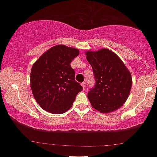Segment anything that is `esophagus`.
Instances as JSON below:
<instances>
[{"instance_id":"34e87169","label":"esophagus","mask_w":157,"mask_h":157,"mask_svg":"<svg viewBox=\"0 0 157 157\" xmlns=\"http://www.w3.org/2000/svg\"><path fill=\"white\" fill-rule=\"evenodd\" d=\"M86 85H87V82H86V81L83 82L82 83V87H83V89H84V90H85V88H86Z\"/></svg>"}]
</instances>
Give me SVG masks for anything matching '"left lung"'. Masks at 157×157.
Returning <instances> with one entry per match:
<instances>
[{
  "label": "left lung",
  "mask_w": 157,
  "mask_h": 157,
  "mask_svg": "<svg viewBox=\"0 0 157 157\" xmlns=\"http://www.w3.org/2000/svg\"><path fill=\"white\" fill-rule=\"evenodd\" d=\"M86 56L95 80L87 94L92 106L101 113L117 109L127 100L131 90L129 71L120 57L109 50L87 51Z\"/></svg>",
  "instance_id": "1"
}]
</instances>
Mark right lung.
<instances>
[{"label": "right lung", "mask_w": 157, "mask_h": 157, "mask_svg": "<svg viewBox=\"0 0 157 157\" xmlns=\"http://www.w3.org/2000/svg\"><path fill=\"white\" fill-rule=\"evenodd\" d=\"M76 48L59 45L42 55L33 65L30 87L35 100L44 110L62 114L72 107L82 90L75 79L70 63L79 55Z\"/></svg>", "instance_id": "obj_1"}]
</instances>
